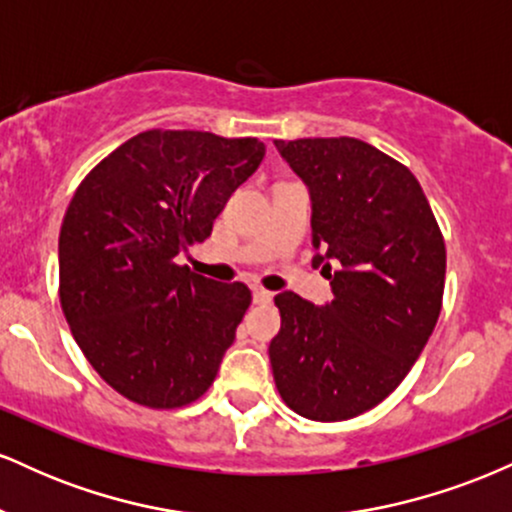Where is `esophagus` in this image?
Listing matches in <instances>:
<instances>
[{
    "label": "esophagus",
    "instance_id": "esophagus-1",
    "mask_svg": "<svg viewBox=\"0 0 512 512\" xmlns=\"http://www.w3.org/2000/svg\"><path fill=\"white\" fill-rule=\"evenodd\" d=\"M272 296H274V293L264 291V289H260V286H255V289H252V301H255V303H269V301H272Z\"/></svg>",
    "mask_w": 512,
    "mask_h": 512
}]
</instances>
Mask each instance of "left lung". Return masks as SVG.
<instances>
[{
	"mask_svg": "<svg viewBox=\"0 0 512 512\" xmlns=\"http://www.w3.org/2000/svg\"><path fill=\"white\" fill-rule=\"evenodd\" d=\"M274 146L308 187L313 267L334 293L325 305L274 296L276 390L305 419H354L402 383L433 334L443 236L419 180L375 146L354 137Z\"/></svg>",
	"mask_w": 512,
	"mask_h": 512,
	"instance_id": "1",
	"label": "left lung"
}]
</instances>
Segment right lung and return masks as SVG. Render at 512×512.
<instances>
[{"mask_svg":"<svg viewBox=\"0 0 512 512\" xmlns=\"http://www.w3.org/2000/svg\"><path fill=\"white\" fill-rule=\"evenodd\" d=\"M262 158L260 139L149 129L74 192L60 231L62 310L88 363L122 397L175 409L214 383L252 296L175 257L211 236Z\"/></svg>","mask_w":512,"mask_h":512,"instance_id":"1","label":"right lung"}]
</instances>
